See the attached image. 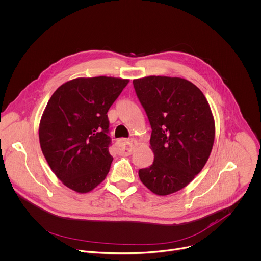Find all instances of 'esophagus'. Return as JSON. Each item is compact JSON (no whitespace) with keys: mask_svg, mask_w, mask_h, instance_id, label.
<instances>
[{"mask_svg":"<svg viewBox=\"0 0 261 261\" xmlns=\"http://www.w3.org/2000/svg\"><path fill=\"white\" fill-rule=\"evenodd\" d=\"M136 144V140L133 138H127V139H121L117 142V150L120 153H125V154H131L133 147Z\"/></svg>","mask_w":261,"mask_h":261,"instance_id":"obj_1","label":"esophagus"}]
</instances>
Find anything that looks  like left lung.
I'll return each instance as SVG.
<instances>
[{
	"label": "left lung",
	"mask_w": 261,
	"mask_h": 261,
	"mask_svg": "<svg viewBox=\"0 0 261 261\" xmlns=\"http://www.w3.org/2000/svg\"><path fill=\"white\" fill-rule=\"evenodd\" d=\"M137 97L151 126L152 165L138 172L154 194L186 187L205 166L215 141V119L202 91L192 82L167 76L134 79Z\"/></svg>",
	"instance_id": "8db88e82"
}]
</instances>
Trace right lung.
<instances>
[{"label": "right lung", "instance_id": "right-lung-1", "mask_svg": "<svg viewBox=\"0 0 261 261\" xmlns=\"http://www.w3.org/2000/svg\"><path fill=\"white\" fill-rule=\"evenodd\" d=\"M128 82L76 78L50 96L39 123V143L49 168L68 188L87 193L106 179L113 162L107 113Z\"/></svg>", "mask_w": 261, "mask_h": 261}]
</instances>
